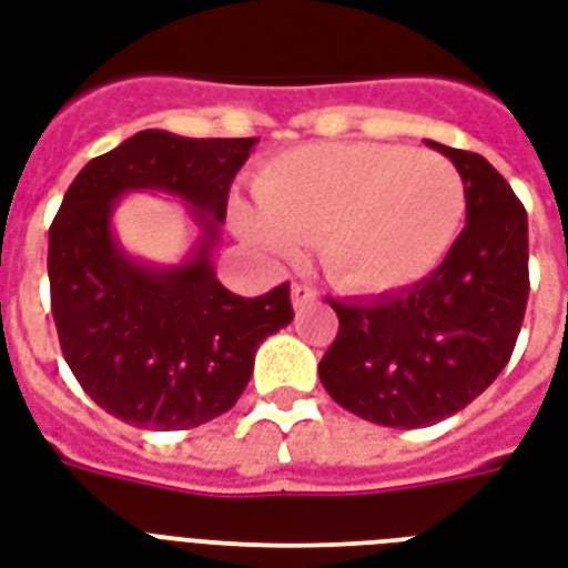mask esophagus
<instances>
[{
  "label": "esophagus",
  "mask_w": 568,
  "mask_h": 568,
  "mask_svg": "<svg viewBox=\"0 0 568 568\" xmlns=\"http://www.w3.org/2000/svg\"><path fill=\"white\" fill-rule=\"evenodd\" d=\"M318 301V292L310 288V285L303 283H294L292 285V306L294 310H303V306H310V303Z\"/></svg>",
  "instance_id": "obj_1"
}]
</instances>
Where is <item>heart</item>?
I'll list each match as a JSON object with an SVG mask.
<instances>
[{
    "label": "heart",
    "instance_id": "heart-1",
    "mask_svg": "<svg viewBox=\"0 0 568 568\" xmlns=\"http://www.w3.org/2000/svg\"><path fill=\"white\" fill-rule=\"evenodd\" d=\"M255 211L241 235L274 262L318 246L324 271L354 294L423 283L456 246L467 190L453 160L387 142H336L285 151L253 179Z\"/></svg>",
    "mask_w": 568,
    "mask_h": 568
}]
</instances>
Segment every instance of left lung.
<instances>
[{
	"label": "left lung",
	"instance_id": "1",
	"mask_svg": "<svg viewBox=\"0 0 568 568\" xmlns=\"http://www.w3.org/2000/svg\"><path fill=\"white\" fill-rule=\"evenodd\" d=\"M467 190L465 229L423 283L331 301L339 333L318 363L331 399L389 428L432 426L488 389L527 310V211L486 158L440 142Z\"/></svg>",
	"mask_w": 568,
	"mask_h": 568
}]
</instances>
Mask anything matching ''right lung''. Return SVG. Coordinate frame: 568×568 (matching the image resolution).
<instances>
[{
	"mask_svg": "<svg viewBox=\"0 0 568 568\" xmlns=\"http://www.w3.org/2000/svg\"><path fill=\"white\" fill-rule=\"evenodd\" d=\"M253 145L140 130L64 193L47 253L55 331L82 389L130 426L175 432L226 414L258 345L292 324L288 285L241 297L214 271L229 187ZM145 189L184 201L197 226L179 266L130 256L111 229L120 199Z\"/></svg>",
	"mask_w": 568,
	"mask_h": 568,
	"instance_id": "right-lung-1",
	"label": "right lung"
}]
</instances>
